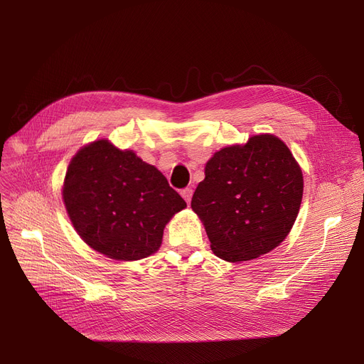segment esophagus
<instances>
[{"mask_svg": "<svg viewBox=\"0 0 364 364\" xmlns=\"http://www.w3.org/2000/svg\"><path fill=\"white\" fill-rule=\"evenodd\" d=\"M181 196L184 198V200L187 203H190V200H192V196H193V188L192 187H186L181 190Z\"/></svg>", "mask_w": 364, "mask_h": 364, "instance_id": "esophagus-1", "label": "esophagus"}]
</instances>
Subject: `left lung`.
Returning <instances> with one entry per match:
<instances>
[{
    "label": "left lung",
    "instance_id": "left-lung-1",
    "mask_svg": "<svg viewBox=\"0 0 364 364\" xmlns=\"http://www.w3.org/2000/svg\"><path fill=\"white\" fill-rule=\"evenodd\" d=\"M302 171L272 134L228 146L206 162L192 198L213 252L228 262L250 261L279 246L296 220Z\"/></svg>",
    "mask_w": 364,
    "mask_h": 364
}]
</instances>
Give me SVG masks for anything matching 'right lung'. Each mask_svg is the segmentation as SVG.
Segmentation results:
<instances>
[{"mask_svg":"<svg viewBox=\"0 0 364 364\" xmlns=\"http://www.w3.org/2000/svg\"><path fill=\"white\" fill-rule=\"evenodd\" d=\"M63 202L81 239L119 261L155 254L166 223L187 206L161 171L107 140L92 141L72 158Z\"/></svg>","mask_w":364,"mask_h":364,"instance_id":"add662e5","label":"right lung"}]
</instances>
